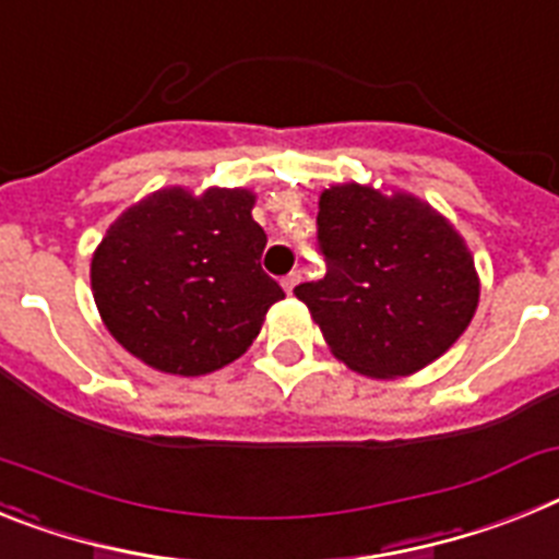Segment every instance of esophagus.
<instances>
[{
  "mask_svg": "<svg viewBox=\"0 0 559 559\" xmlns=\"http://www.w3.org/2000/svg\"><path fill=\"white\" fill-rule=\"evenodd\" d=\"M299 280H302V276H299V271H290V274L283 280V288L288 290V294H294V288L299 285Z\"/></svg>",
  "mask_w": 559,
  "mask_h": 559,
  "instance_id": "34e87169",
  "label": "esophagus"
}]
</instances>
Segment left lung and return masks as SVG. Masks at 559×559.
Listing matches in <instances>:
<instances>
[{
  "mask_svg": "<svg viewBox=\"0 0 559 559\" xmlns=\"http://www.w3.org/2000/svg\"><path fill=\"white\" fill-rule=\"evenodd\" d=\"M328 274L294 288L342 365L402 379L455 345L478 311L475 257L436 206L404 189L331 183L319 194Z\"/></svg>",
  "mask_w": 559,
  "mask_h": 559,
  "instance_id": "obj_1",
  "label": "left lung"
}]
</instances>
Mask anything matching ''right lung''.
Wrapping results in <instances>:
<instances>
[{
    "mask_svg": "<svg viewBox=\"0 0 559 559\" xmlns=\"http://www.w3.org/2000/svg\"><path fill=\"white\" fill-rule=\"evenodd\" d=\"M246 186H164L123 209L90 260L104 328L152 370L206 376L240 359L285 299Z\"/></svg>",
    "mask_w": 559,
    "mask_h": 559,
    "instance_id": "right-lung-1",
    "label": "right lung"
}]
</instances>
